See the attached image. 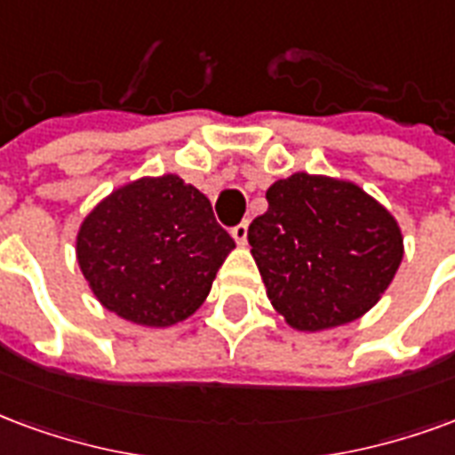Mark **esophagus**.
I'll return each instance as SVG.
<instances>
[{"mask_svg":"<svg viewBox=\"0 0 455 455\" xmlns=\"http://www.w3.org/2000/svg\"><path fill=\"white\" fill-rule=\"evenodd\" d=\"M231 236L238 245H245V241H248V221H241V224L231 228Z\"/></svg>","mask_w":455,"mask_h":455,"instance_id":"34e87169","label":"esophagus"}]
</instances>
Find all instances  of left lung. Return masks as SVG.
<instances>
[{
	"label": "left lung",
	"instance_id": "left-lung-1",
	"mask_svg": "<svg viewBox=\"0 0 455 455\" xmlns=\"http://www.w3.org/2000/svg\"><path fill=\"white\" fill-rule=\"evenodd\" d=\"M267 212L248 243L272 306L296 331H323L359 318L403 260L398 221L355 183L294 176L267 190Z\"/></svg>",
	"mask_w": 455,
	"mask_h": 455
}]
</instances>
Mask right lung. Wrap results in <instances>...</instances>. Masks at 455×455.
<instances>
[{
	"label": "right lung",
	"instance_id": "add662e5",
	"mask_svg": "<svg viewBox=\"0 0 455 455\" xmlns=\"http://www.w3.org/2000/svg\"><path fill=\"white\" fill-rule=\"evenodd\" d=\"M234 245L210 200L168 173L100 202L79 228L76 260L108 311L164 328L200 308Z\"/></svg>",
	"mask_w": 455,
	"mask_h": 455
}]
</instances>
